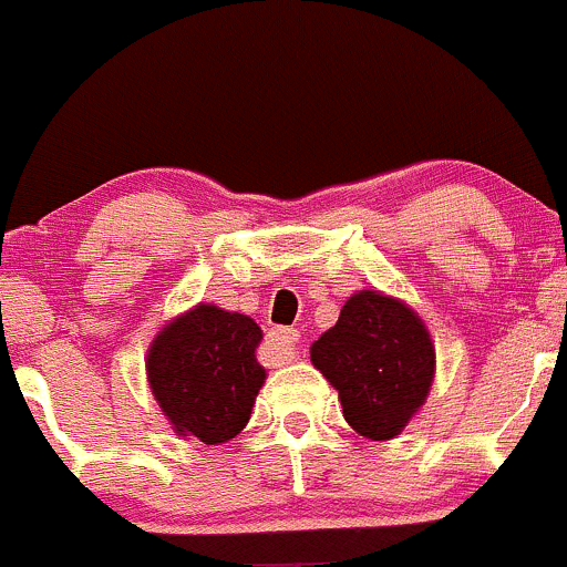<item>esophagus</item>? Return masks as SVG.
Instances as JSON below:
<instances>
[{
  "label": "esophagus",
  "instance_id": "esophagus-1",
  "mask_svg": "<svg viewBox=\"0 0 567 567\" xmlns=\"http://www.w3.org/2000/svg\"><path fill=\"white\" fill-rule=\"evenodd\" d=\"M267 354H270L272 365L289 363L297 358V343H300V332L295 327H276L267 336Z\"/></svg>",
  "mask_w": 567,
  "mask_h": 567
}]
</instances>
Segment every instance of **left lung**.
<instances>
[{"mask_svg":"<svg viewBox=\"0 0 567 567\" xmlns=\"http://www.w3.org/2000/svg\"><path fill=\"white\" fill-rule=\"evenodd\" d=\"M434 343L406 302L363 289L311 347V363L338 390L343 417L365 440H393L434 382Z\"/></svg>","mask_w":567,"mask_h":567,"instance_id":"left-lung-1","label":"left lung"}]
</instances>
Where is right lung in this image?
I'll use <instances>...</instances> for the list:
<instances>
[{
  "mask_svg": "<svg viewBox=\"0 0 567 567\" xmlns=\"http://www.w3.org/2000/svg\"><path fill=\"white\" fill-rule=\"evenodd\" d=\"M259 341L254 319L204 302L157 332L147 379L179 436L218 445L240 434L267 377L256 360Z\"/></svg>",
  "mask_w": 567,
  "mask_h": 567,
  "instance_id": "obj_1",
  "label": "right lung"
}]
</instances>
